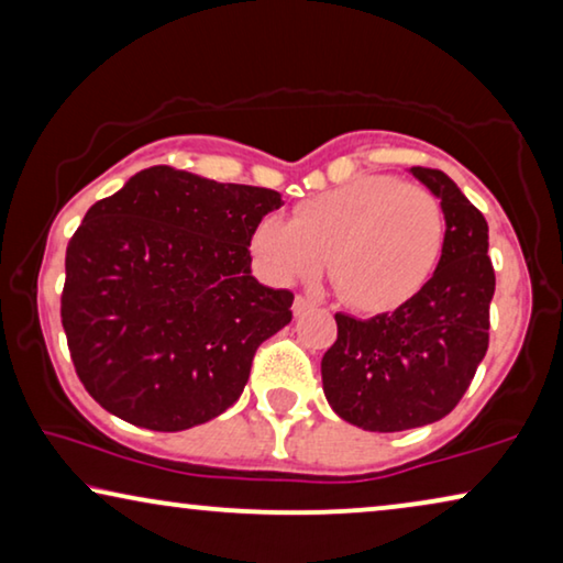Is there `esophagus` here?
Segmentation results:
<instances>
[{
    "label": "esophagus",
    "instance_id": "1",
    "mask_svg": "<svg viewBox=\"0 0 563 563\" xmlns=\"http://www.w3.org/2000/svg\"><path fill=\"white\" fill-rule=\"evenodd\" d=\"M316 303L311 298H306V296H298L296 300H292V313L296 316H300V313H306V311H311Z\"/></svg>",
    "mask_w": 563,
    "mask_h": 563
}]
</instances>
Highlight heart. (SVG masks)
Returning <instances> with one entry per match:
<instances>
[{"instance_id": "b5f03b06", "label": "heart", "mask_w": 563, "mask_h": 563, "mask_svg": "<svg viewBox=\"0 0 563 563\" xmlns=\"http://www.w3.org/2000/svg\"><path fill=\"white\" fill-rule=\"evenodd\" d=\"M446 244L437 196L393 176H360L300 201L292 219L267 213L250 247L278 283L329 275L364 313L406 306L433 278Z\"/></svg>"}]
</instances>
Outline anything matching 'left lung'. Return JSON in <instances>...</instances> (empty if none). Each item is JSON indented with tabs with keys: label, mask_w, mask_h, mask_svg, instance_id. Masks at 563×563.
<instances>
[{
	"label": "left lung",
	"mask_w": 563,
	"mask_h": 563,
	"mask_svg": "<svg viewBox=\"0 0 563 563\" xmlns=\"http://www.w3.org/2000/svg\"><path fill=\"white\" fill-rule=\"evenodd\" d=\"M441 201L443 257L406 306L362 321L336 313V342L321 360L323 395L346 423L393 433L441 421L470 387L489 344L495 271L487 221L446 173L410 168Z\"/></svg>",
	"instance_id": "obj_1"
}]
</instances>
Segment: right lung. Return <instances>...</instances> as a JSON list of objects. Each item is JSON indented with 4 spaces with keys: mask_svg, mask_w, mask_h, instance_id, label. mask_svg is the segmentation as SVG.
Masks as SVG:
<instances>
[{
    "mask_svg": "<svg viewBox=\"0 0 563 563\" xmlns=\"http://www.w3.org/2000/svg\"><path fill=\"white\" fill-rule=\"evenodd\" d=\"M278 191L153 165L86 211L66 250L60 319L101 408L186 431L234 406L257 346L290 323L292 292L252 275Z\"/></svg>",
    "mask_w": 563,
    "mask_h": 563,
    "instance_id": "right-lung-1",
    "label": "right lung"
}]
</instances>
